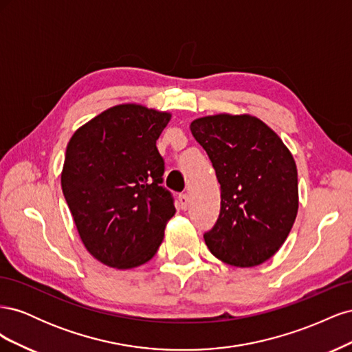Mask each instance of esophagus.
Segmentation results:
<instances>
[{
    "mask_svg": "<svg viewBox=\"0 0 352 352\" xmlns=\"http://www.w3.org/2000/svg\"><path fill=\"white\" fill-rule=\"evenodd\" d=\"M179 202H180V207H182V210H186L189 207V197L186 194H180Z\"/></svg>",
    "mask_w": 352,
    "mask_h": 352,
    "instance_id": "esophagus-1",
    "label": "esophagus"
}]
</instances>
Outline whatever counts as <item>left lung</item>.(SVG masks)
Masks as SVG:
<instances>
[{
	"label": "left lung",
	"instance_id": "obj_1",
	"mask_svg": "<svg viewBox=\"0 0 352 352\" xmlns=\"http://www.w3.org/2000/svg\"><path fill=\"white\" fill-rule=\"evenodd\" d=\"M220 184V214L204 233L211 254L254 267L280 250L298 212L295 160L274 131L250 114L220 113L190 123Z\"/></svg>",
	"mask_w": 352,
	"mask_h": 352
}]
</instances>
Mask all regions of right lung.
I'll return each instance as SVG.
<instances>
[{"label": "right lung", "instance_id": "right-lung-1", "mask_svg": "<svg viewBox=\"0 0 352 352\" xmlns=\"http://www.w3.org/2000/svg\"><path fill=\"white\" fill-rule=\"evenodd\" d=\"M172 114L120 104L95 116L66 148L61 189L85 248L119 270L150 261L176 208L162 186L157 140Z\"/></svg>", "mask_w": 352, "mask_h": 352}]
</instances>
